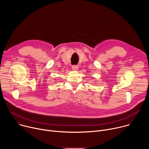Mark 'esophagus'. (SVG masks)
<instances>
[{
	"label": "esophagus",
	"mask_w": 149,
	"mask_h": 149,
	"mask_svg": "<svg viewBox=\"0 0 149 149\" xmlns=\"http://www.w3.org/2000/svg\"><path fill=\"white\" fill-rule=\"evenodd\" d=\"M72 70H74V71H77V70H78V65H73V66L72 67Z\"/></svg>",
	"instance_id": "1"
}]
</instances>
